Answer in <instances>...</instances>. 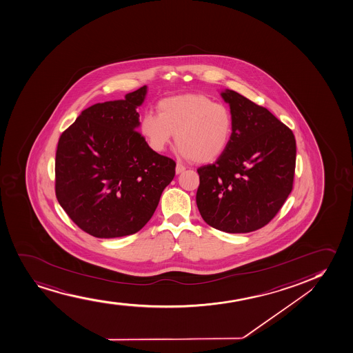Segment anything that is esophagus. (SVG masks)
I'll list each match as a JSON object with an SVG mask.
<instances>
[{"label":"esophagus","mask_w":353,"mask_h":353,"mask_svg":"<svg viewBox=\"0 0 353 353\" xmlns=\"http://www.w3.org/2000/svg\"><path fill=\"white\" fill-rule=\"evenodd\" d=\"M184 170H185V167L177 163V165H176V174H181V172H183Z\"/></svg>","instance_id":"34e87169"}]
</instances>
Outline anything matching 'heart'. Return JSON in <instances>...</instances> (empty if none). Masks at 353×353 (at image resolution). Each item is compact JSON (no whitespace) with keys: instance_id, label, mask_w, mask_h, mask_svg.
I'll return each mask as SVG.
<instances>
[{"instance_id":"obj_1","label":"heart","mask_w":353,"mask_h":353,"mask_svg":"<svg viewBox=\"0 0 353 353\" xmlns=\"http://www.w3.org/2000/svg\"><path fill=\"white\" fill-rule=\"evenodd\" d=\"M159 114L148 112L141 130L151 149L164 150L176 134L183 159L208 163L219 157L230 142L234 119L230 109L199 94L171 96L157 104Z\"/></svg>"}]
</instances>
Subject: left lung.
Listing matches in <instances>:
<instances>
[{
  "label": "left lung",
  "instance_id": "1",
  "mask_svg": "<svg viewBox=\"0 0 353 353\" xmlns=\"http://www.w3.org/2000/svg\"><path fill=\"white\" fill-rule=\"evenodd\" d=\"M230 142L216 162L197 169L196 203L206 224L229 234L265 226L292 191L296 139L292 130L266 108L234 92Z\"/></svg>",
  "mask_w": 353,
  "mask_h": 353
}]
</instances>
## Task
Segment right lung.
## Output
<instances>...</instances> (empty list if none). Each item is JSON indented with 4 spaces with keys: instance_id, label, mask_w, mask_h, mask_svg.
<instances>
[{
    "instance_id": "right-lung-1",
    "label": "right lung",
    "mask_w": 353,
    "mask_h": 353,
    "mask_svg": "<svg viewBox=\"0 0 353 353\" xmlns=\"http://www.w3.org/2000/svg\"><path fill=\"white\" fill-rule=\"evenodd\" d=\"M147 87L97 103L62 132L55 159L56 199L81 230L97 238L139 232L152 217L176 163L139 131Z\"/></svg>"
}]
</instances>
